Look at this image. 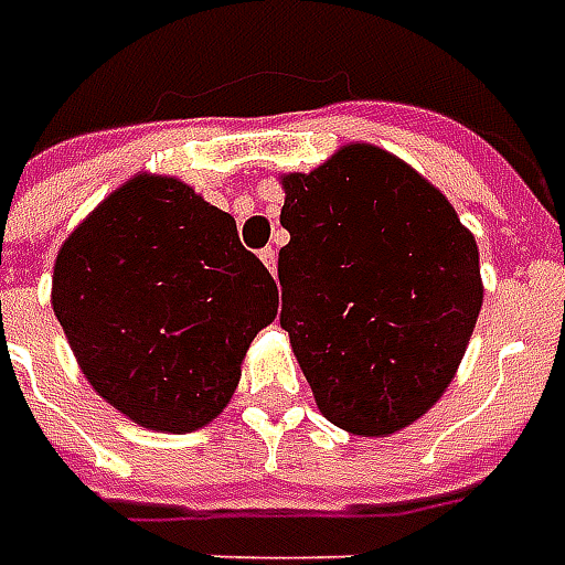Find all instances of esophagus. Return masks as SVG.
Instances as JSON below:
<instances>
[{
	"mask_svg": "<svg viewBox=\"0 0 565 565\" xmlns=\"http://www.w3.org/2000/svg\"><path fill=\"white\" fill-rule=\"evenodd\" d=\"M258 255H262L264 267H267L270 274H276V252L270 249V246H267V249H262V252H258Z\"/></svg>",
	"mask_w": 565,
	"mask_h": 565,
	"instance_id": "34e87169",
	"label": "esophagus"
}]
</instances>
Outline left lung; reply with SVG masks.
<instances>
[{"label":"left lung","instance_id":"1","mask_svg":"<svg viewBox=\"0 0 565 565\" xmlns=\"http://www.w3.org/2000/svg\"><path fill=\"white\" fill-rule=\"evenodd\" d=\"M282 313L319 411L392 435L441 398L481 313L478 246L441 191L374 146L286 175Z\"/></svg>","mask_w":565,"mask_h":565}]
</instances>
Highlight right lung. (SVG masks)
<instances>
[{"label":"right lung","instance_id":"right-lung-1","mask_svg":"<svg viewBox=\"0 0 565 565\" xmlns=\"http://www.w3.org/2000/svg\"><path fill=\"white\" fill-rule=\"evenodd\" d=\"M51 301L111 407L146 429L191 431L234 395L279 295L227 212L175 179L142 175L63 243Z\"/></svg>","mask_w":565,"mask_h":565}]
</instances>
